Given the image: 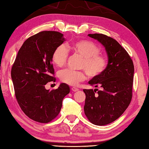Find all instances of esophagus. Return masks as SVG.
<instances>
[{
	"label": "esophagus",
	"instance_id": "1",
	"mask_svg": "<svg viewBox=\"0 0 149 149\" xmlns=\"http://www.w3.org/2000/svg\"><path fill=\"white\" fill-rule=\"evenodd\" d=\"M72 91H74V92H76V91H79V89H77V88H76L73 87V88H72Z\"/></svg>",
	"mask_w": 149,
	"mask_h": 149
}]
</instances>
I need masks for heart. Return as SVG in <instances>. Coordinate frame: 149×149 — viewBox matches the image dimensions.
I'll list each match as a JSON object with an SVG mask.
<instances>
[{"label": "heart", "instance_id": "1", "mask_svg": "<svg viewBox=\"0 0 149 149\" xmlns=\"http://www.w3.org/2000/svg\"><path fill=\"white\" fill-rule=\"evenodd\" d=\"M71 49L83 58L82 68L86 70L89 77L93 78L102 74L107 66V60L100 55V49L96 44L88 40H79L72 43ZM68 57V50L64 45L58 46L52 55L53 63L59 67L64 66ZM60 80L71 86L77 85L86 79V74L82 71L65 69L59 72Z\"/></svg>", "mask_w": 149, "mask_h": 149}]
</instances>
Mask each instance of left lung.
Masks as SVG:
<instances>
[{
  "label": "left lung",
  "mask_w": 149,
  "mask_h": 149,
  "mask_svg": "<svg viewBox=\"0 0 149 149\" xmlns=\"http://www.w3.org/2000/svg\"><path fill=\"white\" fill-rule=\"evenodd\" d=\"M88 36L105 48L107 66L102 74L88 82L95 88L94 90H83L86 95L84 111L90 122L104 125L118 118L131 102L134 65L127 51L112 38L97 33Z\"/></svg>",
  "instance_id": "left-lung-1"
}]
</instances>
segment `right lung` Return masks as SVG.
Segmentation results:
<instances>
[{
  "label": "right lung",
  "instance_id": "add662e5",
  "mask_svg": "<svg viewBox=\"0 0 149 149\" xmlns=\"http://www.w3.org/2000/svg\"><path fill=\"white\" fill-rule=\"evenodd\" d=\"M66 40L56 31H42L25 41L11 68L16 98L26 115L34 121L48 123L58 115L70 87L60 84L56 90L45 85L55 81L52 55Z\"/></svg>",
  "mask_w": 149,
  "mask_h": 149
}]
</instances>
